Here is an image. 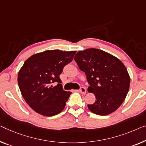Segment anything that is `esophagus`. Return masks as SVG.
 I'll return each instance as SVG.
<instances>
[{
	"label": "esophagus",
	"mask_w": 146,
	"mask_h": 146,
	"mask_svg": "<svg viewBox=\"0 0 146 146\" xmlns=\"http://www.w3.org/2000/svg\"><path fill=\"white\" fill-rule=\"evenodd\" d=\"M80 93H82V94H85L86 93V88H84V87H81V88H80Z\"/></svg>",
	"instance_id": "1"
}]
</instances>
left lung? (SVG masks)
I'll use <instances>...</instances> for the list:
<instances>
[{
	"label": "left lung",
	"instance_id": "1",
	"mask_svg": "<svg viewBox=\"0 0 146 146\" xmlns=\"http://www.w3.org/2000/svg\"><path fill=\"white\" fill-rule=\"evenodd\" d=\"M74 60L86 74L90 86L88 92L95 95L96 102L88 110L99 115L114 112L125 100L130 78L121 61L105 51L88 48L78 52Z\"/></svg>",
	"mask_w": 146,
	"mask_h": 146
}]
</instances>
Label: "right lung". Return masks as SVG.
<instances>
[{"instance_id": "right-lung-1", "label": "right lung", "mask_w": 146, "mask_h": 146, "mask_svg": "<svg viewBox=\"0 0 146 146\" xmlns=\"http://www.w3.org/2000/svg\"><path fill=\"white\" fill-rule=\"evenodd\" d=\"M76 51L59 50L35 54L26 60L19 69L17 82L25 101L35 111L46 117L62 112L71 94L65 91L60 75L65 66L72 61Z\"/></svg>"}]
</instances>
